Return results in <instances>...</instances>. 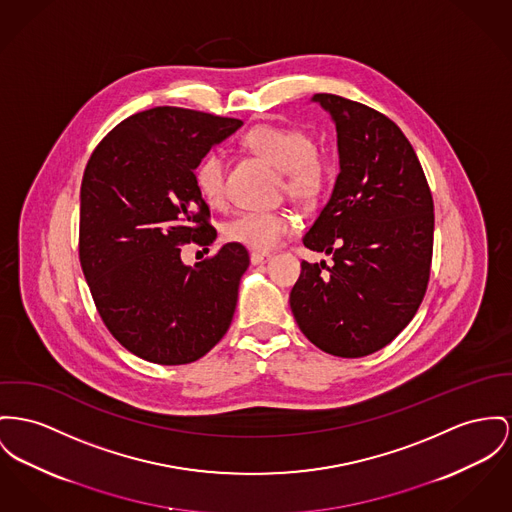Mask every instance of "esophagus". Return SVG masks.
Instances as JSON below:
<instances>
[{
    "instance_id": "obj_1",
    "label": "esophagus",
    "mask_w": 512,
    "mask_h": 512,
    "mask_svg": "<svg viewBox=\"0 0 512 512\" xmlns=\"http://www.w3.org/2000/svg\"><path fill=\"white\" fill-rule=\"evenodd\" d=\"M272 256L270 254H266V252H252L250 254V262L252 264H264V262H268Z\"/></svg>"
}]
</instances>
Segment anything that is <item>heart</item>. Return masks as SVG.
I'll return each instance as SVG.
<instances>
[{"label":"heart","mask_w":512,"mask_h":512,"mask_svg":"<svg viewBox=\"0 0 512 512\" xmlns=\"http://www.w3.org/2000/svg\"><path fill=\"white\" fill-rule=\"evenodd\" d=\"M244 145L270 161L285 174V190L291 198L310 202L328 184V165L314 153V141L305 130L256 126L244 136ZM227 161L219 149L205 153L194 171V180L205 202L219 204L225 194ZM291 229L283 213L242 211L227 223L225 235L254 250H270Z\"/></svg>","instance_id":"obj_1"}]
</instances>
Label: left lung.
<instances>
[{"mask_svg":"<svg viewBox=\"0 0 512 512\" xmlns=\"http://www.w3.org/2000/svg\"><path fill=\"white\" fill-rule=\"evenodd\" d=\"M312 103L336 126L340 174L303 244L332 254L334 264L303 262L289 303L316 347L355 359L394 340L423 301L433 198L408 137L390 118L328 93Z\"/></svg>","mask_w":512,"mask_h":512,"instance_id":"left-lung-1","label":"left lung"}]
</instances>
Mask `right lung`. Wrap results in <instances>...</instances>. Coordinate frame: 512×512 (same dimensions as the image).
<instances>
[{
    "label": "right lung",
    "mask_w": 512,
    "mask_h": 512,
    "mask_svg": "<svg viewBox=\"0 0 512 512\" xmlns=\"http://www.w3.org/2000/svg\"><path fill=\"white\" fill-rule=\"evenodd\" d=\"M237 118L157 106L120 122L93 151L81 182L79 260L110 334L159 365L192 363L231 326L250 258L239 242L196 266L180 246L211 244L194 171Z\"/></svg>",
    "instance_id": "obj_1"
}]
</instances>
